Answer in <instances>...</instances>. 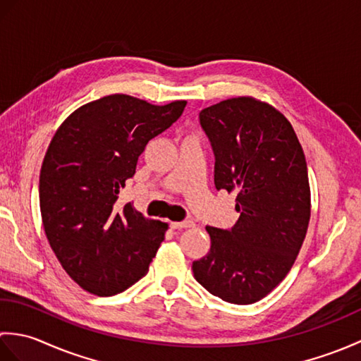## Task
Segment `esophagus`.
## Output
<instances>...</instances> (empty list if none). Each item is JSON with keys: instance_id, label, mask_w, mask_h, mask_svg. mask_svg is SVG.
Segmentation results:
<instances>
[{"instance_id": "34e87169", "label": "esophagus", "mask_w": 361, "mask_h": 361, "mask_svg": "<svg viewBox=\"0 0 361 361\" xmlns=\"http://www.w3.org/2000/svg\"><path fill=\"white\" fill-rule=\"evenodd\" d=\"M195 224L192 220H183V221H171L172 229H186V228H194Z\"/></svg>"}]
</instances>
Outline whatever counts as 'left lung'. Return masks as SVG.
Segmentation results:
<instances>
[{
	"instance_id": "8db88e82",
	"label": "left lung",
	"mask_w": 361,
	"mask_h": 361,
	"mask_svg": "<svg viewBox=\"0 0 361 361\" xmlns=\"http://www.w3.org/2000/svg\"><path fill=\"white\" fill-rule=\"evenodd\" d=\"M217 190L237 192L231 229L206 226L208 255L194 278L226 302L252 304L278 287L307 234V163L287 118L255 97H233L200 111Z\"/></svg>"
}]
</instances>
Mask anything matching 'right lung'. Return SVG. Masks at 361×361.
I'll return each instance as SVG.
<instances>
[{"label":"right lung","mask_w":361,"mask_h":361,"mask_svg":"<svg viewBox=\"0 0 361 361\" xmlns=\"http://www.w3.org/2000/svg\"><path fill=\"white\" fill-rule=\"evenodd\" d=\"M186 101L152 105L111 94L82 105L54 135L40 171V211L63 270L97 296L147 274L167 224L145 219L118 195L145 145L181 116Z\"/></svg>","instance_id":"obj_1"}]
</instances>
